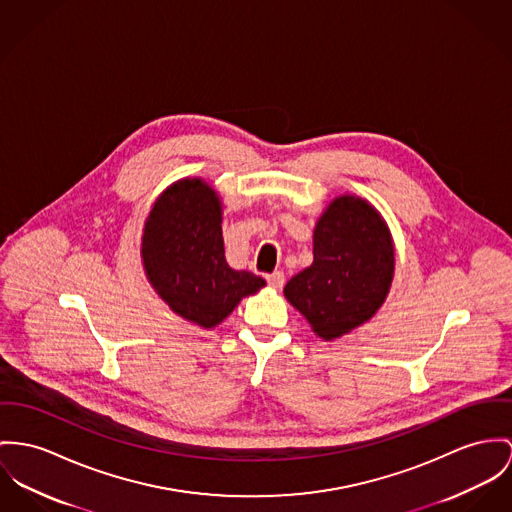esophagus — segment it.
I'll list each match as a JSON object with an SVG mask.
<instances>
[{
  "mask_svg": "<svg viewBox=\"0 0 512 512\" xmlns=\"http://www.w3.org/2000/svg\"><path fill=\"white\" fill-rule=\"evenodd\" d=\"M267 282H269V286H273V288H282V284H284V273H282V271H275L273 275H267Z\"/></svg>",
  "mask_w": 512,
  "mask_h": 512,
  "instance_id": "obj_1",
  "label": "esophagus"
}]
</instances>
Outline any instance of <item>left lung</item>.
<instances>
[{"label": "left lung", "mask_w": 512, "mask_h": 512, "mask_svg": "<svg viewBox=\"0 0 512 512\" xmlns=\"http://www.w3.org/2000/svg\"><path fill=\"white\" fill-rule=\"evenodd\" d=\"M394 269V241L380 212L343 195L317 220L314 263L286 282L284 296L317 337L333 341L378 312Z\"/></svg>", "instance_id": "1"}]
</instances>
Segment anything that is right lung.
I'll return each mask as SVG.
<instances>
[{
    "label": "right lung",
    "mask_w": 512,
    "mask_h": 512,
    "mask_svg": "<svg viewBox=\"0 0 512 512\" xmlns=\"http://www.w3.org/2000/svg\"><path fill=\"white\" fill-rule=\"evenodd\" d=\"M144 271L159 298L198 327L212 329L241 298L265 286L234 271L224 255L222 202L202 179H181L154 202L142 236Z\"/></svg>",
    "instance_id": "add662e5"
}]
</instances>
